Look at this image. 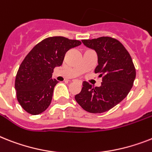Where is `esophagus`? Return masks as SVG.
Wrapping results in <instances>:
<instances>
[{"label":"esophagus","mask_w":152,"mask_h":152,"mask_svg":"<svg viewBox=\"0 0 152 152\" xmlns=\"http://www.w3.org/2000/svg\"><path fill=\"white\" fill-rule=\"evenodd\" d=\"M74 81V80H73V81Z\"/></svg>","instance_id":"1"}]
</instances>
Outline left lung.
<instances>
[{"mask_svg": "<svg viewBox=\"0 0 152 152\" xmlns=\"http://www.w3.org/2000/svg\"><path fill=\"white\" fill-rule=\"evenodd\" d=\"M81 41L97 53L95 73L99 74L102 82L100 87H94L84 81L81 92L75 99L87 112H106L125 99L134 85L136 70L132 58L124 45L112 37L102 36Z\"/></svg>", "mask_w": 152, "mask_h": 152, "instance_id": "left-lung-1", "label": "left lung"}]
</instances>
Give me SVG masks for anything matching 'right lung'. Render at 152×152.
I'll return each mask as SVG.
<instances>
[{
    "mask_svg": "<svg viewBox=\"0 0 152 152\" xmlns=\"http://www.w3.org/2000/svg\"><path fill=\"white\" fill-rule=\"evenodd\" d=\"M81 41L52 36L36 44L26 55L15 77L16 96L24 110L32 115L44 112L52 101L55 85L53 69L62 64L66 53Z\"/></svg>",
    "mask_w": 152,
    "mask_h": 152,
    "instance_id": "1",
    "label": "right lung"
}]
</instances>
